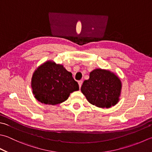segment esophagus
<instances>
[{"label": "esophagus", "instance_id": "obj_1", "mask_svg": "<svg viewBox=\"0 0 152 152\" xmlns=\"http://www.w3.org/2000/svg\"><path fill=\"white\" fill-rule=\"evenodd\" d=\"M82 83H83L82 80H80V81H78V84H79V88H81V86H82Z\"/></svg>", "mask_w": 152, "mask_h": 152}]
</instances>
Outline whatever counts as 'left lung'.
<instances>
[{
  "label": "left lung",
  "instance_id": "obj_1",
  "mask_svg": "<svg viewBox=\"0 0 152 152\" xmlns=\"http://www.w3.org/2000/svg\"><path fill=\"white\" fill-rule=\"evenodd\" d=\"M122 83L116 74L109 70L96 68L90 73V78L83 83L81 91L92 105L109 108L119 101Z\"/></svg>",
  "mask_w": 152,
  "mask_h": 152
}]
</instances>
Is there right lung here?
<instances>
[{
    "label": "right lung",
    "instance_id": "obj_1",
    "mask_svg": "<svg viewBox=\"0 0 152 152\" xmlns=\"http://www.w3.org/2000/svg\"><path fill=\"white\" fill-rule=\"evenodd\" d=\"M32 93L39 102L55 105L68 99L70 94L79 90L78 82L63 65L53 61L41 64L33 73Z\"/></svg>",
    "mask_w": 152,
    "mask_h": 152
}]
</instances>
